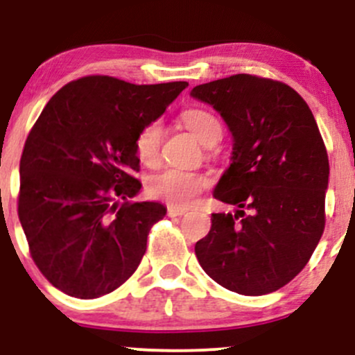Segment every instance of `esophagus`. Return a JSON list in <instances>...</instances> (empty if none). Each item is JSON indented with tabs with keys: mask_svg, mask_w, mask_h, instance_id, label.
<instances>
[{
	"mask_svg": "<svg viewBox=\"0 0 355 355\" xmlns=\"http://www.w3.org/2000/svg\"><path fill=\"white\" fill-rule=\"evenodd\" d=\"M166 213H168V216H182V214L187 213V209H185V207L168 206V207H166Z\"/></svg>",
	"mask_w": 355,
	"mask_h": 355,
	"instance_id": "1",
	"label": "esophagus"
}]
</instances>
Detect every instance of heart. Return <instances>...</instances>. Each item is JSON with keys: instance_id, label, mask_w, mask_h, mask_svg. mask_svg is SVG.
Listing matches in <instances>:
<instances>
[{"instance_id": "1", "label": "heart", "mask_w": 355, "mask_h": 355, "mask_svg": "<svg viewBox=\"0 0 355 355\" xmlns=\"http://www.w3.org/2000/svg\"><path fill=\"white\" fill-rule=\"evenodd\" d=\"M182 121L204 146H214L223 134L220 120L206 110H185L182 113ZM161 141H163V125L159 120H151L139 128L134 137V149L135 156L142 164L156 166L159 161ZM206 185V178L200 177L199 173L168 168L148 178L146 192L153 199L164 200L170 206L185 207L199 198Z\"/></svg>"}]
</instances>
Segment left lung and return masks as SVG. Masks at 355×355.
Returning a JSON list of instances; mask_svg holds the SVG:
<instances>
[{
	"instance_id": "1",
	"label": "left lung",
	"mask_w": 355,
	"mask_h": 355,
	"mask_svg": "<svg viewBox=\"0 0 355 355\" xmlns=\"http://www.w3.org/2000/svg\"><path fill=\"white\" fill-rule=\"evenodd\" d=\"M191 94L230 127L234 156L214 199L239 207L213 214L196 244L199 264L232 292H275L304 270L327 221L330 164L313 111L290 85L250 73L196 85Z\"/></svg>"
}]
</instances>
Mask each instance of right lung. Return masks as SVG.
<instances>
[{
  "label": "right lung",
  "mask_w": 355,
  "mask_h": 355,
  "mask_svg": "<svg viewBox=\"0 0 355 355\" xmlns=\"http://www.w3.org/2000/svg\"><path fill=\"white\" fill-rule=\"evenodd\" d=\"M187 85L87 75L41 111L20 157L17 204L32 261L53 287L96 299L137 270L166 207L130 200L141 191L134 137Z\"/></svg>",
  "instance_id": "1"
}]
</instances>
